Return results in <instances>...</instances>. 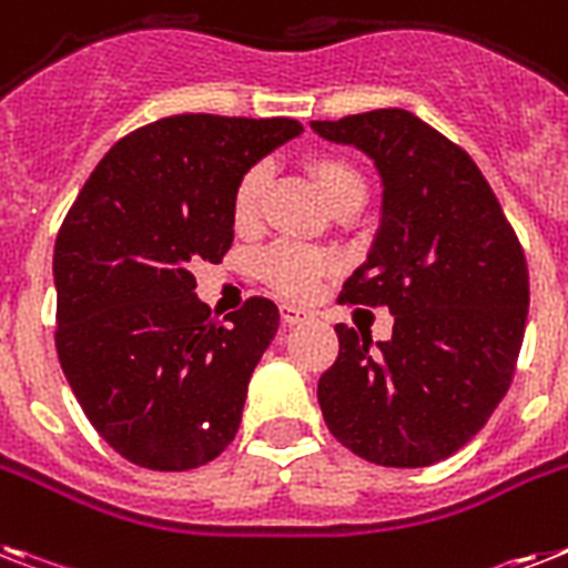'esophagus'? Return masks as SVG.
<instances>
[{
  "instance_id": "34e87169",
  "label": "esophagus",
  "mask_w": 568,
  "mask_h": 568,
  "mask_svg": "<svg viewBox=\"0 0 568 568\" xmlns=\"http://www.w3.org/2000/svg\"><path fill=\"white\" fill-rule=\"evenodd\" d=\"M280 317H283V324L294 326V324H303V321H308V312L306 308L292 306V303H283V306H280Z\"/></svg>"
}]
</instances>
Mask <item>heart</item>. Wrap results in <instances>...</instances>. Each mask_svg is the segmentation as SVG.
I'll return each instance as SVG.
<instances>
[{"mask_svg": "<svg viewBox=\"0 0 568 568\" xmlns=\"http://www.w3.org/2000/svg\"><path fill=\"white\" fill-rule=\"evenodd\" d=\"M306 169L335 210L362 206L364 195H367V180L349 160L338 154H315L306 160ZM268 186L271 169L265 163H253L239 178L236 189H233V204H230L233 224L239 230L253 227L260 221ZM256 268H260L262 280L280 294H285V297H308L321 285V280L335 271V260L326 251H317V247L280 242L271 244L268 251L262 253Z\"/></svg>", "mask_w": 568, "mask_h": 568, "instance_id": "obj_1", "label": "heart"}]
</instances>
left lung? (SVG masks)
Returning a JSON list of instances; mask_svg holds the SVG:
<instances>
[{
  "mask_svg": "<svg viewBox=\"0 0 568 568\" xmlns=\"http://www.w3.org/2000/svg\"><path fill=\"white\" fill-rule=\"evenodd\" d=\"M382 174V227L338 303L388 306L394 335L338 324L317 382L335 440L379 467H428L467 446L505 399L528 321V265L467 151L408 110L312 122Z\"/></svg>",
  "mask_w": 568,
  "mask_h": 568,
  "instance_id": "left-lung-1",
  "label": "left lung"
}]
</instances>
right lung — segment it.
I'll return each instance as SVG.
<instances>
[{"label":"right lung","instance_id":"add662e5","mask_svg":"<svg viewBox=\"0 0 568 568\" xmlns=\"http://www.w3.org/2000/svg\"><path fill=\"white\" fill-rule=\"evenodd\" d=\"M297 133L283 116L151 122L104 154L60 224V367L92 428L136 467L195 469L236 437L280 312L251 297L221 324L192 268L224 260L239 178Z\"/></svg>","mask_w":568,"mask_h":568}]
</instances>
